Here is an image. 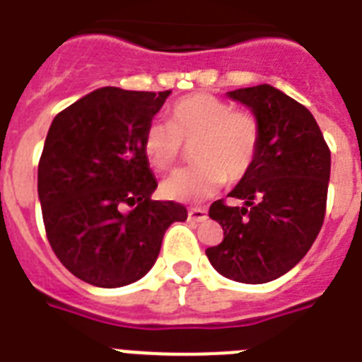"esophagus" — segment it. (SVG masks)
<instances>
[{
  "instance_id": "obj_1",
  "label": "esophagus",
  "mask_w": 362,
  "mask_h": 362,
  "mask_svg": "<svg viewBox=\"0 0 362 362\" xmlns=\"http://www.w3.org/2000/svg\"><path fill=\"white\" fill-rule=\"evenodd\" d=\"M188 218L194 220V222H203L205 218H207V211L203 207H192L188 209Z\"/></svg>"
}]
</instances>
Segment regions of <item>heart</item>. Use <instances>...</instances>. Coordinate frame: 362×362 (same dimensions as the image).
<instances>
[{"instance_id":"b5f03b06","label":"heart","mask_w":362,"mask_h":362,"mask_svg":"<svg viewBox=\"0 0 362 362\" xmlns=\"http://www.w3.org/2000/svg\"><path fill=\"white\" fill-rule=\"evenodd\" d=\"M261 142V118L252 109H233L228 100L194 92L172 103L168 124H148L142 151L149 166L166 172L179 160L183 144H192L196 164L164 179L160 190L175 202H203L226 181L238 183L252 172Z\"/></svg>"}]
</instances>
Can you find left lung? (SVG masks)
<instances>
[{
    "label": "left lung",
    "instance_id": "obj_1",
    "mask_svg": "<svg viewBox=\"0 0 362 362\" xmlns=\"http://www.w3.org/2000/svg\"><path fill=\"white\" fill-rule=\"evenodd\" d=\"M261 118V151L252 172L229 196L244 207L218 199L209 216L223 240L207 247L209 261L238 283H268L305 257L322 229L327 203L331 151L309 109L270 85L229 92Z\"/></svg>",
    "mask_w": 362,
    "mask_h": 362
}]
</instances>
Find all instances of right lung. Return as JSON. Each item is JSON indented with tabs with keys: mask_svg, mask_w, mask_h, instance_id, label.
Returning a JSON list of instances; mask_svg holds the SVG:
<instances>
[{
	"mask_svg": "<svg viewBox=\"0 0 362 362\" xmlns=\"http://www.w3.org/2000/svg\"><path fill=\"white\" fill-rule=\"evenodd\" d=\"M172 90L105 86L55 116L38 160V198L53 253L81 281L116 288L146 276L164 231L185 222L157 188L142 134ZM131 206V211H125Z\"/></svg>",
	"mask_w": 362,
	"mask_h": 362,
	"instance_id": "add662e5",
	"label": "right lung"
}]
</instances>
